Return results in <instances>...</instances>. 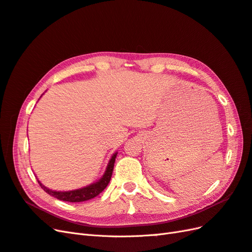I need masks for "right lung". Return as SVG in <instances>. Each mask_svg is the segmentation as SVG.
I'll use <instances>...</instances> for the list:
<instances>
[{
  "instance_id": "right-lung-1",
  "label": "right lung",
  "mask_w": 252,
  "mask_h": 252,
  "mask_svg": "<svg viewBox=\"0 0 252 252\" xmlns=\"http://www.w3.org/2000/svg\"><path fill=\"white\" fill-rule=\"evenodd\" d=\"M116 158H117V154H114L111 157L107 168H106V171L102 177V179L87 187H84V188L77 189V190H71V191H55V190H50V189L45 187L44 185H42L40 181H37V182H39L41 188L44 189V191H46L48 194L57 197L58 200L65 201V202L88 201V200L94 199V197L100 194L103 190L107 187L108 183L110 182V179H111V174L113 171V166H114V162H116Z\"/></svg>"
}]
</instances>
